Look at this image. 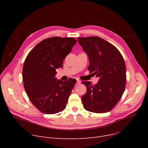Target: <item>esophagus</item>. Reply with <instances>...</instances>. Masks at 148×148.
Instances as JSON below:
<instances>
[{"label":"esophagus","instance_id":"obj_1","mask_svg":"<svg viewBox=\"0 0 148 148\" xmlns=\"http://www.w3.org/2000/svg\"><path fill=\"white\" fill-rule=\"evenodd\" d=\"M81 81L80 80H77V84H80L81 83Z\"/></svg>","mask_w":148,"mask_h":148}]
</instances>
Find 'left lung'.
I'll return each mask as SVG.
<instances>
[{
  "mask_svg": "<svg viewBox=\"0 0 148 148\" xmlns=\"http://www.w3.org/2000/svg\"><path fill=\"white\" fill-rule=\"evenodd\" d=\"M87 54L90 73L99 77L97 84L82 82L86 86L82 101L86 110L97 113L110 111L119 102L125 88L126 66L119 51L98 36L77 38Z\"/></svg>",
  "mask_w": 148,
  "mask_h": 148,
  "instance_id": "1",
  "label": "left lung"
}]
</instances>
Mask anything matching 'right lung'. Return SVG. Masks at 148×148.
<instances>
[{
    "mask_svg": "<svg viewBox=\"0 0 148 148\" xmlns=\"http://www.w3.org/2000/svg\"><path fill=\"white\" fill-rule=\"evenodd\" d=\"M76 42L74 38H47L25 59L22 73L25 89L30 101L44 113L55 114L66 108L76 80H58L56 69L63 67L65 58Z\"/></svg>",
    "mask_w": 148,
    "mask_h": 148,
    "instance_id": "add662e5",
    "label": "right lung"
}]
</instances>
